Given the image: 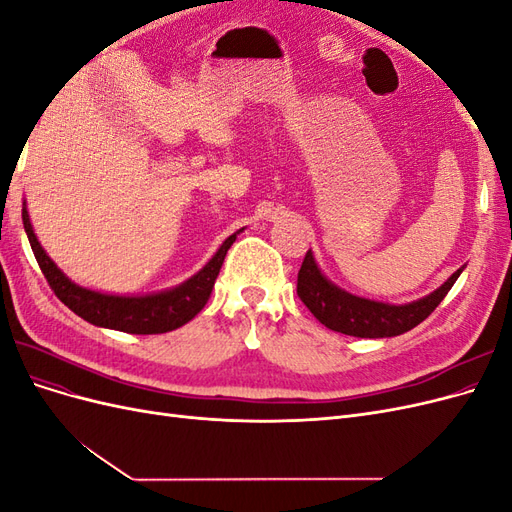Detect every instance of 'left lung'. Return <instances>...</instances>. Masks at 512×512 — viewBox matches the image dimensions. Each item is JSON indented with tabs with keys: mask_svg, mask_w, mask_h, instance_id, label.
<instances>
[{
	"mask_svg": "<svg viewBox=\"0 0 512 512\" xmlns=\"http://www.w3.org/2000/svg\"><path fill=\"white\" fill-rule=\"evenodd\" d=\"M463 269H466V265L457 269L440 288L429 292L427 297L404 305H393L356 297V294L335 286L320 271L312 250H309L299 271L297 294L309 312L331 331L369 339L395 337L421 324L440 305L448 290L453 288Z\"/></svg>",
	"mask_w": 512,
	"mask_h": 512,
	"instance_id": "8db88e82",
	"label": "left lung"
}]
</instances>
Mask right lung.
<instances>
[{"instance_id":"obj_1","label":"right lung","mask_w":512,"mask_h":512,"mask_svg":"<svg viewBox=\"0 0 512 512\" xmlns=\"http://www.w3.org/2000/svg\"><path fill=\"white\" fill-rule=\"evenodd\" d=\"M23 226L38 265L46 277V282H49V286L57 294V299L68 305L76 316L96 324V327L132 335L168 333L183 327L185 322H190L209 301V294L215 284V277H218L222 269L224 256L230 250V245L235 243L239 232H243V228L232 232V235L220 245V250L211 256L207 265L198 273H194L190 280L160 292L132 294L130 297V294H108L74 284L70 277L55 265L51 256L44 252V247L40 245L34 232V226L29 222L25 203Z\"/></svg>"}]
</instances>
